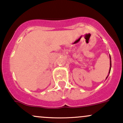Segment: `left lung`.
<instances>
[{
    "label": "left lung",
    "instance_id": "obj_1",
    "mask_svg": "<svg viewBox=\"0 0 123 123\" xmlns=\"http://www.w3.org/2000/svg\"><path fill=\"white\" fill-rule=\"evenodd\" d=\"M110 70H109V74H108V76H107V77H106V79L108 77V76H109V74H110V70H111V57H110Z\"/></svg>",
    "mask_w": 123,
    "mask_h": 123
}]
</instances>
